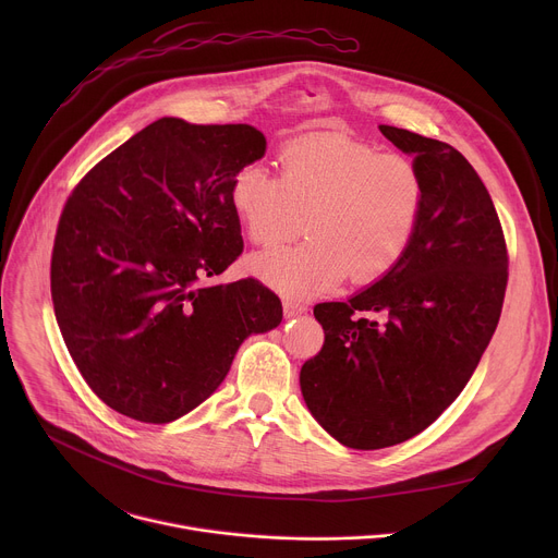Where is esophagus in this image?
I'll return each mask as SVG.
<instances>
[{
  "instance_id": "esophagus-1",
  "label": "esophagus",
  "mask_w": 558,
  "mask_h": 558,
  "mask_svg": "<svg viewBox=\"0 0 558 558\" xmlns=\"http://www.w3.org/2000/svg\"><path fill=\"white\" fill-rule=\"evenodd\" d=\"M284 315L287 317H293V315H302L304 311H306V306L302 304V302H298V300H293V298H284Z\"/></svg>"
}]
</instances>
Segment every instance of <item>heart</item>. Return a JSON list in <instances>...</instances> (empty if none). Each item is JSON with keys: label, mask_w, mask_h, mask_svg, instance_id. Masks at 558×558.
<instances>
[{"label": "heart", "mask_w": 558, "mask_h": 558, "mask_svg": "<svg viewBox=\"0 0 558 558\" xmlns=\"http://www.w3.org/2000/svg\"><path fill=\"white\" fill-rule=\"evenodd\" d=\"M278 177L245 166L231 207L254 245L306 241L250 260L252 274L284 295L306 298L344 278L371 284L400 263L420 227L426 183L400 151H373L340 134H308L278 151Z\"/></svg>", "instance_id": "1"}]
</instances>
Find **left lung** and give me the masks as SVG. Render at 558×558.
I'll return each mask as SVG.
<instances>
[{
    "instance_id": "8db88e82",
    "label": "left lung",
    "mask_w": 558,
    "mask_h": 558,
    "mask_svg": "<svg viewBox=\"0 0 558 558\" xmlns=\"http://www.w3.org/2000/svg\"><path fill=\"white\" fill-rule=\"evenodd\" d=\"M379 132L415 158L422 220L381 280L349 302L315 304L325 344L300 371L311 415L355 450L402 444L457 400L499 325L508 284L501 220L463 154L402 128Z\"/></svg>"
}]
</instances>
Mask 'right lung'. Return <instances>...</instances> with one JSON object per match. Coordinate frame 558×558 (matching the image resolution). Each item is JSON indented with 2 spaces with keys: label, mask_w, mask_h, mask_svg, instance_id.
<instances>
[{
  "label": "right lung",
  "mask_w": 558,
  "mask_h": 558,
  "mask_svg": "<svg viewBox=\"0 0 558 558\" xmlns=\"http://www.w3.org/2000/svg\"><path fill=\"white\" fill-rule=\"evenodd\" d=\"M247 123L163 117L110 151L68 196L50 293L63 342L104 404L168 424L220 386L238 347L280 325L256 278L201 284L243 254L233 177L265 154Z\"/></svg>",
  "instance_id": "obj_1"
}]
</instances>
